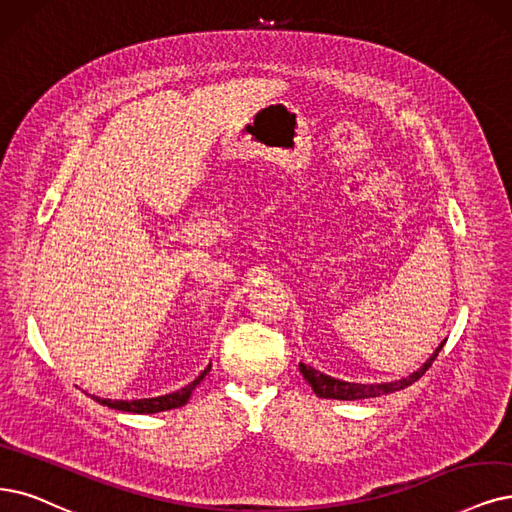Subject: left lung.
<instances>
[{"label": "left lung", "instance_id": "left-lung-1", "mask_svg": "<svg viewBox=\"0 0 512 512\" xmlns=\"http://www.w3.org/2000/svg\"><path fill=\"white\" fill-rule=\"evenodd\" d=\"M445 342H441V346L434 350V354L428 358V361L418 369L409 373L403 380H396V382H382V384H356V382H344V380H337V377L325 375L316 371L310 365L299 363V371L304 375V380L312 386V390L316 392V396L320 399H337V401H358V399H371V396H382V394H390L396 390H403L411 384H415L420 380V377L430 369V365L434 363V358L439 356L441 348Z\"/></svg>", "mask_w": 512, "mask_h": 512}]
</instances>
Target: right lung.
Segmentation results:
<instances>
[{
    "mask_svg": "<svg viewBox=\"0 0 512 512\" xmlns=\"http://www.w3.org/2000/svg\"><path fill=\"white\" fill-rule=\"evenodd\" d=\"M211 369L208 365L192 384H187L181 390H175L170 394H162V396H154V399H137V401H111V399H101V396H92L94 401L109 407V409H118V411H128V413H160V411H168V409H177L183 407L192 392L196 390V386L204 380V375Z\"/></svg>",
    "mask_w": 512,
    "mask_h": 512,
    "instance_id": "right-lung-1",
    "label": "right lung"
}]
</instances>
